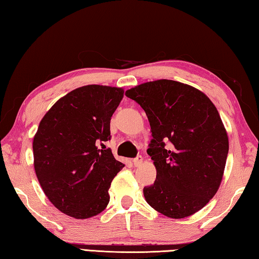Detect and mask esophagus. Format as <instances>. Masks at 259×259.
Instances as JSON below:
<instances>
[{"label": "esophagus", "instance_id": "1", "mask_svg": "<svg viewBox=\"0 0 259 259\" xmlns=\"http://www.w3.org/2000/svg\"><path fill=\"white\" fill-rule=\"evenodd\" d=\"M133 162H134V164H135V166H139V165H142V163H143V157L142 156H137V157H135V159L133 160Z\"/></svg>", "mask_w": 259, "mask_h": 259}]
</instances>
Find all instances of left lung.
<instances>
[{
  "label": "left lung",
  "mask_w": 259,
  "mask_h": 259,
  "mask_svg": "<svg viewBox=\"0 0 259 259\" xmlns=\"http://www.w3.org/2000/svg\"><path fill=\"white\" fill-rule=\"evenodd\" d=\"M125 95L145 111L151 125L147 154L156 179L144 187L146 202L175 219L198 212L221 186L229 153L216 106L202 91L172 80L142 83Z\"/></svg>",
  "instance_id": "obj_1"
}]
</instances>
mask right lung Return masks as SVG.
Listing matches in <instances>:
<instances>
[{
  "label": "right lung",
  "instance_id": "add662e5",
  "mask_svg": "<svg viewBox=\"0 0 259 259\" xmlns=\"http://www.w3.org/2000/svg\"><path fill=\"white\" fill-rule=\"evenodd\" d=\"M122 88L89 84L57 100L33 139L34 169L50 202L76 219L94 217L109 202L108 190L123 168L105 143Z\"/></svg>",
  "mask_w": 259,
  "mask_h": 259
}]
</instances>
